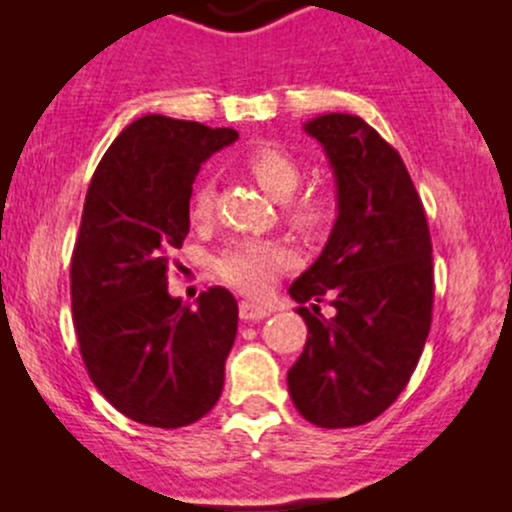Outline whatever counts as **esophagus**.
I'll return each mask as SVG.
<instances>
[{
  "label": "esophagus",
  "mask_w": 512,
  "mask_h": 512,
  "mask_svg": "<svg viewBox=\"0 0 512 512\" xmlns=\"http://www.w3.org/2000/svg\"><path fill=\"white\" fill-rule=\"evenodd\" d=\"M240 317L245 322H260V319L270 317V309L260 307V304H252V302H242L240 304Z\"/></svg>",
  "instance_id": "obj_1"
}]
</instances>
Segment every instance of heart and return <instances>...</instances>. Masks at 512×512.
<instances>
[{"label":"heart","instance_id":"obj_1","mask_svg":"<svg viewBox=\"0 0 512 512\" xmlns=\"http://www.w3.org/2000/svg\"><path fill=\"white\" fill-rule=\"evenodd\" d=\"M247 170L257 180L265 193L275 200H287L299 183V163L282 148L255 146L245 158ZM215 188L208 178L200 180L193 188L188 200V213L193 220H205L213 210ZM337 215V200L332 193H314L302 195L294 200L287 210L289 223L297 227L304 235H322L332 225ZM292 265V252L282 242L275 240H242L230 245L215 262V272L225 285L240 289L245 294H265L277 280L280 272Z\"/></svg>","mask_w":512,"mask_h":512}]
</instances>
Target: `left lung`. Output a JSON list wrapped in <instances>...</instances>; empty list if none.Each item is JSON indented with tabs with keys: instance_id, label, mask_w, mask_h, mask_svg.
Listing matches in <instances>:
<instances>
[{
	"instance_id": "left-lung-1",
	"label": "left lung",
	"mask_w": 512,
	"mask_h": 512,
	"mask_svg": "<svg viewBox=\"0 0 512 512\" xmlns=\"http://www.w3.org/2000/svg\"><path fill=\"white\" fill-rule=\"evenodd\" d=\"M337 183V220L322 255L292 282L307 344L287 371L309 423L374 421L406 389L431 329L433 260L426 213L399 153L352 113L304 123ZM329 293L334 318L318 314Z\"/></svg>"
}]
</instances>
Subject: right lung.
I'll return each instance as SVG.
<instances>
[{"label":"right lung","instance_id":"1","mask_svg":"<svg viewBox=\"0 0 512 512\" xmlns=\"http://www.w3.org/2000/svg\"><path fill=\"white\" fill-rule=\"evenodd\" d=\"M235 141L232 128L148 113L118 133L86 193L71 257L79 349L96 389L146 426H188L223 394L235 297H170L168 262L190 230L200 165Z\"/></svg>","mask_w":512,"mask_h":512}]
</instances>
